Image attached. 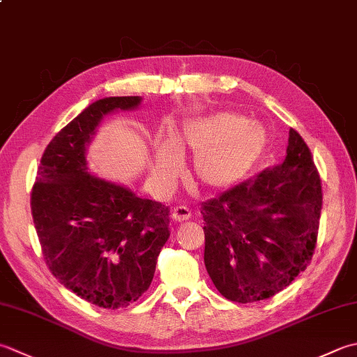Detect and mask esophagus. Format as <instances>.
I'll use <instances>...</instances> for the list:
<instances>
[{
  "mask_svg": "<svg viewBox=\"0 0 357 357\" xmlns=\"http://www.w3.org/2000/svg\"><path fill=\"white\" fill-rule=\"evenodd\" d=\"M190 216H192L190 208L185 207V206H178V207L173 208L172 218L176 222H184L187 220H190Z\"/></svg>",
  "mask_w": 357,
  "mask_h": 357,
  "instance_id": "1",
  "label": "esophagus"
}]
</instances>
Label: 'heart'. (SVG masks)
I'll list each match as a JSON object with an SVG mask.
<instances>
[{
  "label": "heart",
  "mask_w": 357,
  "mask_h": 357,
  "mask_svg": "<svg viewBox=\"0 0 357 357\" xmlns=\"http://www.w3.org/2000/svg\"><path fill=\"white\" fill-rule=\"evenodd\" d=\"M269 142L261 125L234 113H215L187 122L176 144L162 139L156 145L153 176L169 187L181 169V155H195L190 178L206 192L235 187L248 176Z\"/></svg>",
  "instance_id": "obj_1"
}]
</instances>
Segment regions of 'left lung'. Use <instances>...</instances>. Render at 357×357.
<instances>
[{"label": "left lung", "instance_id": "left-lung-1", "mask_svg": "<svg viewBox=\"0 0 357 357\" xmlns=\"http://www.w3.org/2000/svg\"><path fill=\"white\" fill-rule=\"evenodd\" d=\"M320 211L319 172L291 128L283 164L201 206L204 264L220 294L252 303L289 286L311 261Z\"/></svg>", "mask_w": 357, "mask_h": 357}]
</instances>
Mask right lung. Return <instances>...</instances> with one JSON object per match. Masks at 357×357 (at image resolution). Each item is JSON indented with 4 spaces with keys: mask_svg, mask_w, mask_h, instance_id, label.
Segmentation results:
<instances>
[{
    "mask_svg": "<svg viewBox=\"0 0 357 357\" xmlns=\"http://www.w3.org/2000/svg\"><path fill=\"white\" fill-rule=\"evenodd\" d=\"M105 97L60 130L41 156L32 187L35 230L49 271L86 302L127 308L149 289L169 240V207L88 172L86 146L102 119L141 105Z\"/></svg>",
    "mask_w": 357,
    "mask_h": 357,
    "instance_id": "add662e5",
    "label": "right lung"
}]
</instances>
